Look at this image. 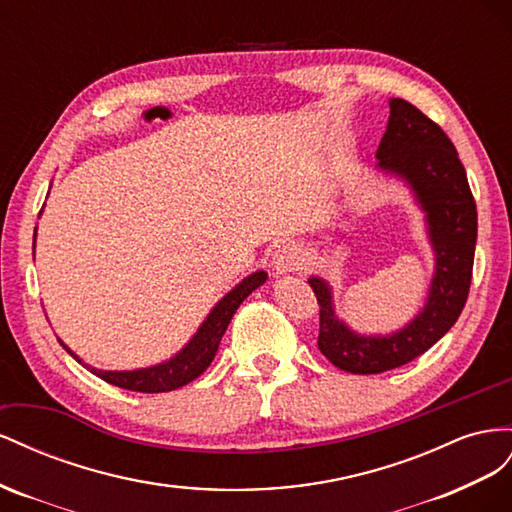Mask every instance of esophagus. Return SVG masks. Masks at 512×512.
Listing matches in <instances>:
<instances>
[{
	"label": "esophagus",
	"instance_id": "esophagus-1",
	"mask_svg": "<svg viewBox=\"0 0 512 512\" xmlns=\"http://www.w3.org/2000/svg\"><path fill=\"white\" fill-rule=\"evenodd\" d=\"M304 264H306V253L296 242H283L272 255V268L276 274H289V272L302 270Z\"/></svg>",
	"mask_w": 512,
	"mask_h": 512
}]
</instances>
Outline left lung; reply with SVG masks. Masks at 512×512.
<instances>
[{
    "label": "left lung",
    "instance_id": "8db88e82",
    "mask_svg": "<svg viewBox=\"0 0 512 512\" xmlns=\"http://www.w3.org/2000/svg\"><path fill=\"white\" fill-rule=\"evenodd\" d=\"M377 167L399 175L425 210L435 272L427 304L405 328L364 337L334 315L330 285L311 276L319 304L317 347L334 367L356 375L397 369L425 354L455 326L470 294L476 248V201L455 145L444 130L403 98H390V118L377 148Z\"/></svg>",
    "mask_w": 512,
    "mask_h": 512
}]
</instances>
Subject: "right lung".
I'll use <instances>...</instances> for the list:
<instances>
[{
	"mask_svg": "<svg viewBox=\"0 0 512 512\" xmlns=\"http://www.w3.org/2000/svg\"><path fill=\"white\" fill-rule=\"evenodd\" d=\"M34 242H36V233H34ZM266 279L268 274L264 270L246 276L240 285L233 287L229 294L214 306L210 315L206 317V321H203L201 328L197 330L195 337L186 343L182 352L175 354L171 360L156 364V367L137 369V371H100L90 367V364L81 362V358L77 354H72L60 339L57 341H60V345L72 358L81 362L85 369H90L96 377L105 379L107 384H113L124 390H133V392H169V390L186 386L188 382H193V379H197L210 367V362L216 356L218 343H221L233 313L238 311V306L244 302L248 294H253L259 285L266 283Z\"/></svg>",
	"mask_w": 512,
	"mask_h": 512,
	"instance_id": "right-lung-1",
	"label": "right lung"
}]
</instances>
